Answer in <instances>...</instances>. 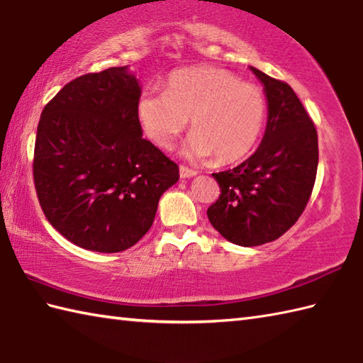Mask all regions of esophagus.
I'll list each match as a JSON object with an SVG mask.
<instances>
[{
	"label": "esophagus",
	"instance_id": "esophagus-1",
	"mask_svg": "<svg viewBox=\"0 0 363 363\" xmlns=\"http://www.w3.org/2000/svg\"><path fill=\"white\" fill-rule=\"evenodd\" d=\"M179 174H181V177H184V179H186V177L196 176L198 172H196V169H191V168L186 167V165H181L179 167Z\"/></svg>",
	"mask_w": 363,
	"mask_h": 363
}]
</instances>
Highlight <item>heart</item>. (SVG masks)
I'll use <instances>...</instances> for the list:
<instances>
[{"instance_id":"1","label":"heart","mask_w":363,"mask_h":363,"mask_svg":"<svg viewBox=\"0 0 363 363\" xmlns=\"http://www.w3.org/2000/svg\"><path fill=\"white\" fill-rule=\"evenodd\" d=\"M267 112L260 87L217 67L176 70L168 76L165 91L146 90L137 103L138 120L154 145L173 148L190 118L194 134L184 154L191 159L215 156L223 165L254 150L264 133Z\"/></svg>"}]
</instances>
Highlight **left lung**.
I'll use <instances>...</instances> for the list:
<instances>
[{
  "instance_id": "1",
  "label": "left lung",
  "mask_w": 363,
  "mask_h": 363,
  "mask_svg": "<svg viewBox=\"0 0 363 363\" xmlns=\"http://www.w3.org/2000/svg\"><path fill=\"white\" fill-rule=\"evenodd\" d=\"M251 70L268 99L265 134L251 157L212 173L221 194L207 209L211 225L240 246L264 245L287 233L309 203L318 168L317 129L295 91Z\"/></svg>"
}]
</instances>
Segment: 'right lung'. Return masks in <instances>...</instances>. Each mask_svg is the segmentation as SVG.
<instances>
[{
	"instance_id": "right-lung-1",
	"label": "right lung",
	"mask_w": 363,
	"mask_h": 363,
	"mask_svg": "<svg viewBox=\"0 0 363 363\" xmlns=\"http://www.w3.org/2000/svg\"><path fill=\"white\" fill-rule=\"evenodd\" d=\"M128 67L87 73L43 107L33 174L54 229L84 250L120 252L148 233L179 167L142 137Z\"/></svg>"
}]
</instances>
